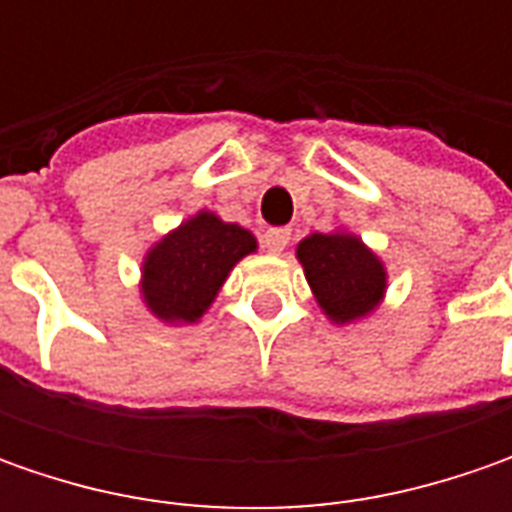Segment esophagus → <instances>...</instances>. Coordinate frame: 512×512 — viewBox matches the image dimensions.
I'll return each instance as SVG.
<instances>
[{
  "mask_svg": "<svg viewBox=\"0 0 512 512\" xmlns=\"http://www.w3.org/2000/svg\"><path fill=\"white\" fill-rule=\"evenodd\" d=\"M262 245L267 247V253H282L290 245V230L287 227H270L262 236Z\"/></svg>",
  "mask_w": 512,
  "mask_h": 512,
  "instance_id": "1",
  "label": "esophagus"
}]
</instances>
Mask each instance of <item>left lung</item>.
I'll list each match as a JSON object with an SVG mask.
<instances>
[{"label": "left lung", "instance_id": "obj_1", "mask_svg": "<svg viewBox=\"0 0 512 512\" xmlns=\"http://www.w3.org/2000/svg\"><path fill=\"white\" fill-rule=\"evenodd\" d=\"M296 256L330 322L362 319L382 302L387 273L362 239L350 233H313L299 242Z\"/></svg>", "mask_w": 512, "mask_h": 512}]
</instances>
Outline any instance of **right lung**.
Wrapping results in <instances>:
<instances>
[{
    "label": "right lung",
    "mask_w": 512,
    "mask_h": 512,
    "mask_svg": "<svg viewBox=\"0 0 512 512\" xmlns=\"http://www.w3.org/2000/svg\"><path fill=\"white\" fill-rule=\"evenodd\" d=\"M253 250L250 230L202 210L150 247L142 267V296L162 322L193 325L216 299L233 265Z\"/></svg>",
    "instance_id": "1"
}]
</instances>
